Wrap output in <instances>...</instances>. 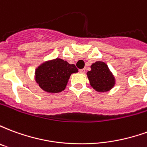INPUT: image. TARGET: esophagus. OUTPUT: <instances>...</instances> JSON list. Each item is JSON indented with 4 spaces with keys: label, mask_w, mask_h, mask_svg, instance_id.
<instances>
[{
    "label": "esophagus",
    "mask_w": 147,
    "mask_h": 147,
    "mask_svg": "<svg viewBox=\"0 0 147 147\" xmlns=\"http://www.w3.org/2000/svg\"><path fill=\"white\" fill-rule=\"evenodd\" d=\"M80 72L82 74H84L85 72H86V69H84V68H83V69H80Z\"/></svg>",
    "instance_id": "1"
}]
</instances>
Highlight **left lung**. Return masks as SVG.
<instances>
[{
    "instance_id": "8db88e82",
    "label": "left lung",
    "mask_w": 147,
    "mask_h": 147,
    "mask_svg": "<svg viewBox=\"0 0 147 147\" xmlns=\"http://www.w3.org/2000/svg\"><path fill=\"white\" fill-rule=\"evenodd\" d=\"M90 67L91 70L86 73L90 86L98 92L110 90L115 85V78L107 64L102 61H97Z\"/></svg>"
}]
</instances>
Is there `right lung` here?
I'll return each mask as SVG.
<instances>
[{"label": "right lung", "instance_id": "1", "mask_svg": "<svg viewBox=\"0 0 147 147\" xmlns=\"http://www.w3.org/2000/svg\"><path fill=\"white\" fill-rule=\"evenodd\" d=\"M78 72L75 64L61 58L45 61L35 70V81L45 92L59 93L65 89L70 76Z\"/></svg>", "mask_w": 147, "mask_h": 147}]
</instances>
